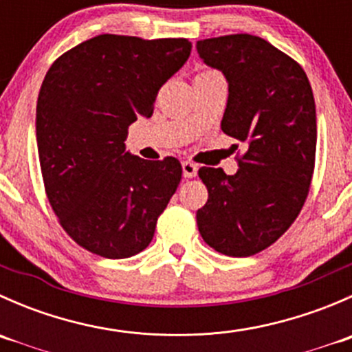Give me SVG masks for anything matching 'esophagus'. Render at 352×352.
<instances>
[{
	"mask_svg": "<svg viewBox=\"0 0 352 352\" xmlns=\"http://www.w3.org/2000/svg\"><path fill=\"white\" fill-rule=\"evenodd\" d=\"M182 172L186 179H192L197 175V165H194L192 162H184L182 163Z\"/></svg>",
	"mask_w": 352,
	"mask_h": 352,
	"instance_id": "1",
	"label": "esophagus"
}]
</instances>
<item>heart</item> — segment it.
I'll list each match as a JSON object with an SVG mask.
<instances>
[{
	"instance_id": "heart-1",
	"label": "heart",
	"mask_w": 352,
	"mask_h": 352,
	"mask_svg": "<svg viewBox=\"0 0 352 352\" xmlns=\"http://www.w3.org/2000/svg\"><path fill=\"white\" fill-rule=\"evenodd\" d=\"M206 73H209V71H206Z\"/></svg>"
}]
</instances>
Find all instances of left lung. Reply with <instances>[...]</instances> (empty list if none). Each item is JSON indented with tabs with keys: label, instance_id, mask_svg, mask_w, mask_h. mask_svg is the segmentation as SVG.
Returning a JSON list of instances; mask_svg holds the SVG:
<instances>
[{
	"label": "left lung",
	"instance_id": "left-lung-1",
	"mask_svg": "<svg viewBox=\"0 0 352 352\" xmlns=\"http://www.w3.org/2000/svg\"><path fill=\"white\" fill-rule=\"evenodd\" d=\"M196 49L228 81L223 133L247 144L235 175L199 168L209 196L197 228L219 254L248 257L274 243L307 201L317 150L314 91L303 67L255 35L204 38Z\"/></svg>",
	"mask_w": 352,
	"mask_h": 352
}]
</instances>
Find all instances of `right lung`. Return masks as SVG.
<instances>
[{"label": "right lung", "mask_w": 352, "mask_h": 352, "mask_svg": "<svg viewBox=\"0 0 352 352\" xmlns=\"http://www.w3.org/2000/svg\"><path fill=\"white\" fill-rule=\"evenodd\" d=\"M190 49L187 38L97 35L56 59L42 81L35 133L45 194L65 232L91 254L126 258L153 240L182 165L131 155L124 141L138 117H151Z\"/></svg>", "instance_id": "right-lung-1"}]
</instances>
